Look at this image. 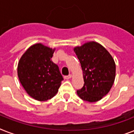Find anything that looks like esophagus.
I'll use <instances>...</instances> for the list:
<instances>
[{"instance_id": "1", "label": "esophagus", "mask_w": 134, "mask_h": 134, "mask_svg": "<svg viewBox=\"0 0 134 134\" xmlns=\"http://www.w3.org/2000/svg\"><path fill=\"white\" fill-rule=\"evenodd\" d=\"M71 74H69V75L65 76H64V78H65V79H71Z\"/></svg>"}]
</instances>
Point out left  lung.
I'll return each mask as SVG.
<instances>
[{
    "label": "left lung",
    "mask_w": 134,
    "mask_h": 134,
    "mask_svg": "<svg viewBox=\"0 0 134 134\" xmlns=\"http://www.w3.org/2000/svg\"><path fill=\"white\" fill-rule=\"evenodd\" d=\"M81 65L84 85L76 91L81 99L95 102L112 88L115 78V63L108 51L96 42L74 48Z\"/></svg>",
    "instance_id": "1"
}]
</instances>
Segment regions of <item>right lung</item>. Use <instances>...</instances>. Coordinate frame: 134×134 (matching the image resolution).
I'll return each mask as SVG.
<instances>
[{
  "mask_svg": "<svg viewBox=\"0 0 134 134\" xmlns=\"http://www.w3.org/2000/svg\"><path fill=\"white\" fill-rule=\"evenodd\" d=\"M55 51L38 43L27 49L18 63V77L26 92L43 102L57 94L63 80L59 67L51 60Z\"/></svg>",
  "mask_w": 134,
  "mask_h": 134,
  "instance_id": "1",
  "label": "right lung"
}]
</instances>
